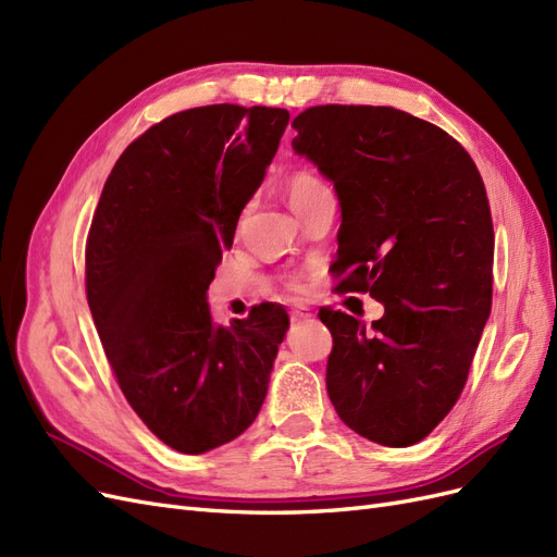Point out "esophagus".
Returning a JSON list of instances; mask_svg holds the SVG:
<instances>
[{"label": "esophagus", "mask_w": 557, "mask_h": 557, "mask_svg": "<svg viewBox=\"0 0 557 557\" xmlns=\"http://www.w3.org/2000/svg\"><path fill=\"white\" fill-rule=\"evenodd\" d=\"M309 318H313V313L307 307L290 309V320H293V323H301V320H309Z\"/></svg>", "instance_id": "obj_1"}]
</instances>
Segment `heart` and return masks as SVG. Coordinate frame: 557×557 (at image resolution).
<instances>
[{"label": "heart", "mask_w": 557, "mask_h": 557, "mask_svg": "<svg viewBox=\"0 0 557 557\" xmlns=\"http://www.w3.org/2000/svg\"><path fill=\"white\" fill-rule=\"evenodd\" d=\"M283 188H285V195H288L295 211L305 209L311 205V201L330 195V188L325 185V181L320 178L315 172L307 170V166H297V170H293L288 176H285ZM242 223H244V215H242L239 225ZM285 288L299 295V293H305V281H301V276H288L285 278Z\"/></svg>", "instance_id": "obj_1"}]
</instances>
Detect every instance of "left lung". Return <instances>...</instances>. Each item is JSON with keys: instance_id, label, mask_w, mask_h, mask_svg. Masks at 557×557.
<instances>
[{"instance_id": "obj_1", "label": "left lung", "mask_w": 557, "mask_h": 557, "mask_svg": "<svg viewBox=\"0 0 557 557\" xmlns=\"http://www.w3.org/2000/svg\"><path fill=\"white\" fill-rule=\"evenodd\" d=\"M293 148L342 201L332 276L385 313L367 327L332 307L327 395L369 442L411 446L462 395L491 315L495 230L485 185L460 141L393 107L301 111Z\"/></svg>"}]
</instances>
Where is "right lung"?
Masks as SVG:
<instances>
[{"label":"right lung","instance_id":"add662e5","mask_svg":"<svg viewBox=\"0 0 557 557\" xmlns=\"http://www.w3.org/2000/svg\"><path fill=\"white\" fill-rule=\"evenodd\" d=\"M290 121L285 109L178 111L111 170L86 242V297L121 391L178 453L223 446L256 420L288 313L252 307L215 327L207 290Z\"/></svg>","mask_w":557,"mask_h":557}]
</instances>
